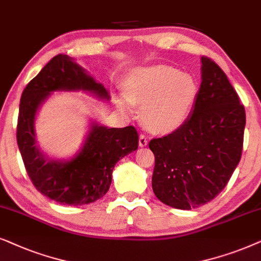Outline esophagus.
I'll return each mask as SVG.
<instances>
[{
    "instance_id": "obj_1",
    "label": "esophagus",
    "mask_w": 261,
    "mask_h": 261,
    "mask_svg": "<svg viewBox=\"0 0 261 261\" xmlns=\"http://www.w3.org/2000/svg\"><path fill=\"white\" fill-rule=\"evenodd\" d=\"M148 142V137L145 136V135H140V147H147Z\"/></svg>"
}]
</instances>
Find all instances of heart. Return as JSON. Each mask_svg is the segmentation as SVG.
Masks as SVG:
<instances>
[{"instance_id": "b5f03b06", "label": "heart", "mask_w": 261, "mask_h": 261, "mask_svg": "<svg viewBox=\"0 0 261 261\" xmlns=\"http://www.w3.org/2000/svg\"><path fill=\"white\" fill-rule=\"evenodd\" d=\"M199 86L187 72L167 65L137 68L128 74L117 103L131 113L134 103L143 105L142 116L151 131L168 134L181 127L196 106Z\"/></svg>"}]
</instances>
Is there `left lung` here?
Wrapping results in <instances>:
<instances>
[{
  "mask_svg": "<svg viewBox=\"0 0 261 261\" xmlns=\"http://www.w3.org/2000/svg\"><path fill=\"white\" fill-rule=\"evenodd\" d=\"M201 83L186 123L149 148L155 155L152 191L166 205L181 210L213 200L241 159L246 112L227 75L201 57Z\"/></svg>",
  "mask_w": 261,
  "mask_h": 261,
  "instance_id": "1",
  "label": "left lung"
}]
</instances>
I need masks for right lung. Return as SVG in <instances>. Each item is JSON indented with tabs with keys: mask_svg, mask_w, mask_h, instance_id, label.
Returning a JSON list of instances; mask_svg holds the SVG:
<instances>
[{
	"mask_svg": "<svg viewBox=\"0 0 261 261\" xmlns=\"http://www.w3.org/2000/svg\"><path fill=\"white\" fill-rule=\"evenodd\" d=\"M55 92H83L109 101V89L67 55L55 56L23 89L16 140L27 174L45 197L63 205H85L105 196L116 163L137 150L134 126L107 127L92 119L81 148L70 159L41 150L36 135L38 111Z\"/></svg>",
	"mask_w": 261,
	"mask_h": 261,
	"instance_id": "1",
	"label": "right lung"
}]
</instances>
